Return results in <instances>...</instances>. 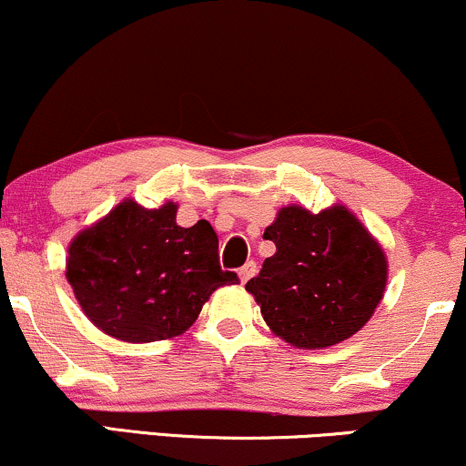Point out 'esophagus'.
<instances>
[{
    "label": "esophagus",
    "mask_w": 466,
    "mask_h": 466,
    "mask_svg": "<svg viewBox=\"0 0 466 466\" xmlns=\"http://www.w3.org/2000/svg\"><path fill=\"white\" fill-rule=\"evenodd\" d=\"M255 272H257V264H255V261H248V264H244L242 268H239V272H238V275H239V281L246 283V281H248L250 277L255 275Z\"/></svg>",
    "instance_id": "34e87169"
}]
</instances>
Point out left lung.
<instances>
[{"label":"left lung","instance_id":"1","mask_svg":"<svg viewBox=\"0 0 466 466\" xmlns=\"http://www.w3.org/2000/svg\"><path fill=\"white\" fill-rule=\"evenodd\" d=\"M264 238L277 246L246 283L277 338L297 349H327L358 333L384 299V248L344 205L311 213L286 205Z\"/></svg>","mask_w":466,"mask_h":466}]
</instances>
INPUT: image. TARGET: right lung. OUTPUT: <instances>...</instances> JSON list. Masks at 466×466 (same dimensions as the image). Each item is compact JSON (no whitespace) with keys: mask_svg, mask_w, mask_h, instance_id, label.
Listing matches in <instances>:
<instances>
[{"mask_svg":"<svg viewBox=\"0 0 466 466\" xmlns=\"http://www.w3.org/2000/svg\"><path fill=\"white\" fill-rule=\"evenodd\" d=\"M177 211L172 200L146 209L124 198L71 239L65 277L86 319L115 340L180 336L218 288L239 281L220 268L211 224L178 227Z\"/></svg>","mask_w":466,"mask_h":466,"instance_id":"add662e5","label":"right lung"}]
</instances>
